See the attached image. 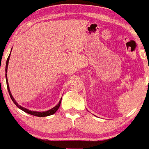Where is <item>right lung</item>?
Listing matches in <instances>:
<instances>
[{
	"mask_svg": "<svg viewBox=\"0 0 149 149\" xmlns=\"http://www.w3.org/2000/svg\"><path fill=\"white\" fill-rule=\"evenodd\" d=\"M11 51H12V49H11ZM10 53L9 56H8V59H7V61H6V78L7 88H8V92H9V94H10V98L12 99V100H13V102H14V104L17 106V107L19 108V109H21L22 111H23L27 113H29V114H31V115L38 116V117H45V116H51V115H52V114H54V113H55L58 110V109H59V107H60L61 99L60 100V101H59V103H58L57 105L55 106V107H53L52 109H49V110H48V111H31V110H29V109H26V108H24V107H22V106L19 105L17 102L16 101H15V100L14 99V97H13V95H12L11 92H10V88H9V84H8V77H7V71H8V63H9V60H10Z\"/></svg>",
	"mask_w": 149,
	"mask_h": 149,
	"instance_id": "right-lung-1",
	"label": "right lung"
}]
</instances>
